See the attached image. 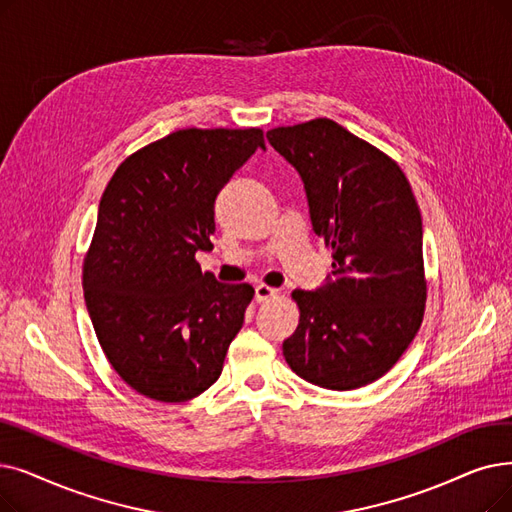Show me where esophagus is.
Here are the masks:
<instances>
[{"instance_id":"1","label":"esophagus","mask_w":512,"mask_h":512,"mask_svg":"<svg viewBox=\"0 0 512 512\" xmlns=\"http://www.w3.org/2000/svg\"><path fill=\"white\" fill-rule=\"evenodd\" d=\"M280 291L274 286H268V284H257L255 286V299L261 303V301H268L272 297H276Z\"/></svg>"}]
</instances>
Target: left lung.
Here are the masks:
<instances>
[{"instance_id": "1", "label": "left lung", "mask_w": 512, "mask_h": 512, "mask_svg": "<svg viewBox=\"0 0 512 512\" xmlns=\"http://www.w3.org/2000/svg\"><path fill=\"white\" fill-rule=\"evenodd\" d=\"M303 180L314 232L332 249V276L293 291L299 326L282 343L303 381L349 391L381 379L425 316L422 219L404 171L330 119L268 131Z\"/></svg>"}]
</instances>
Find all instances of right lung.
Listing matches in <instances>:
<instances>
[{"label":"right lung","instance_id":"right-lung-1","mask_svg":"<svg viewBox=\"0 0 512 512\" xmlns=\"http://www.w3.org/2000/svg\"><path fill=\"white\" fill-rule=\"evenodd\" d=\"M257 148V127L173 131L127 157L100 198L85 305L110 366L157 402L219 379L255 295L203 274L194 255L213 249L215 198Z\"/></svg>","mask_w":512,"mask_h":512}]
</instances>
